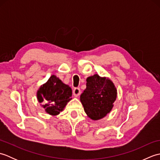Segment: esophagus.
<instances>
[{"mask_svg": "<svg viewBox=\"0 0 160 160\" xmlns=\"http://www.w3.org/2000/svg\"><path fill=\"white\" fill-rule=\"evenodd\" d=\"M73 93L74 96H76V97L79 96L80 94V88H75V89L73 91Z\"/></svg>", "mask_w": 160, "mask_h": 160, "instance_id": "obj_1", "label": "esophagus"}]
</instances>
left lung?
<instances>
[{"instance_id": "left-lung-1", "label": "left lung", "mask_w": 160, "mask_h": 160, "mask_svg": "<svg viewBox=\"0 0 160 160\" xmlns=\"http://www.w3.org/2000/svg\"><path fill=\"white\" fill-rule=\"evenodd\" d=\"M116 98L117 89L112 81L95 74L87 78V88L80 101L88 116L98 120L110 113Z\"/></svg>"}]
</instances>
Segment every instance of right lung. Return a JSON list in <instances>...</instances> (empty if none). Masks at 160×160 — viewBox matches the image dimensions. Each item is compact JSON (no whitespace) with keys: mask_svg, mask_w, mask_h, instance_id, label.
Instances as JSON below:
<instances>
[{"mask_svg":"<svg viewBox=\"0 0 160 160\" xmlns=\"http://www.w3.org/2000/svg\"><path fill=\"white\" fill-rule=\"evenodd\" d=\"M72 90L58 78L52 75L37 91V98L47 113L57 115L71 100Z\"/></svg>","mask_w":160,"mask_h":160,"instance_id":"1","label":"right lung"}]
</instances>
